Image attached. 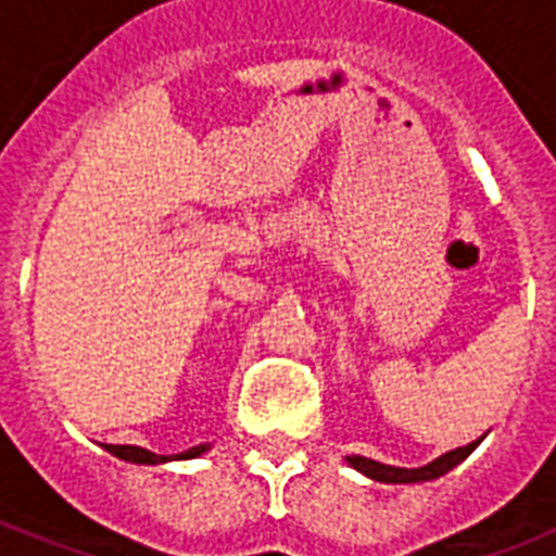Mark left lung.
Here are the masks:
<instances>
[{
	"mask_svg": "<svg viewBox=\"0 0 556 556\" xmlns=\"http://www.w3.org/2000/svg\"><path fill=\"white\" fill-rule=\"evenodd\" d=\"M476 444H479V441H473V444H467V447L450 450V453L439 456V458H435V462H430V465L415 467V470H406V467L380 465V462H371V458H364V456H349V465L355 467V470H361V473H364V476H369V479H375V482H387V484L430 482V479H439V476H444V473H447V470H453V467H456L458 462H462V458L470 456Z\"/></svg>",
	"mask_w": 556,
	"mask_h": 556,
	"instance_id": "1",
	"label": "left lung"
}]
</instances>
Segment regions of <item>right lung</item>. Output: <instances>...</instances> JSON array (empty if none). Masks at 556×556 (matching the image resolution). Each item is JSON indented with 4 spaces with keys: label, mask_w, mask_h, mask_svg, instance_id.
<instances>
[{
    "label": "right lung",
    "mask_w": 556,
    "mask_h": 556,
    "mask_svg": "<svg viewBox=\"0 0 556 556\" xmlns=\"http://www.w3.org/2000/svg\"><path fill=\"white\" fill-rule=\"evenodd\" d=\"M106 450L112 453V456L124 458V462H132V465H161V462H169L167 456H155V453H150V450L135 447V444H106ZM199 453H204V447H192L187 450V453H178V456L173 458H192V456H199Z\"/></svg>",
    "instance_id": "add662e5"
}]
</instances>
